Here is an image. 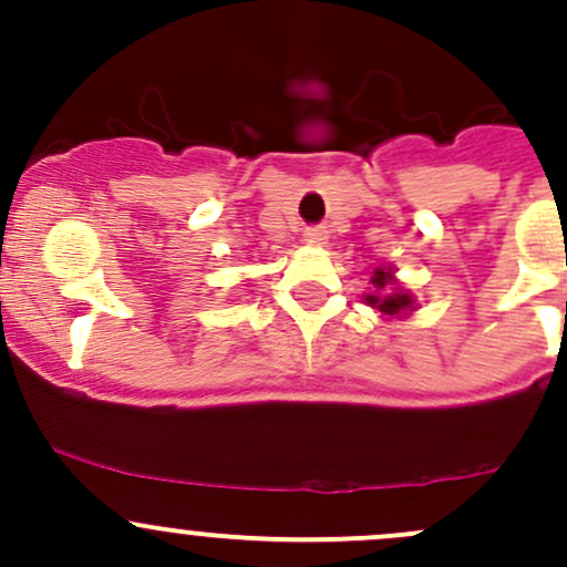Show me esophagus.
<instances>
[{"label": "esophagus", "mask_w": 567, "mask_h": 567, "mask_svg": "<svg viewBox=\"0 0 567 567\" xmlns=\"http://www.w3.org/2000/svg\"><path fill=\"white\" fill-rule=\"evenodd\" d=\"M326 241V230L320 227H307L305 230V244H312V247H320Z\"/></svg>", "instance_id": "34e87169"}]
</instances>
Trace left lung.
I'll use <instances>...</instances> for the list:
<instances>
[{
    "label": "left lung",
    "mask_w": 567,
    "mask_h": 567,
    "mask_svg": "<svg viewBox=\"0 0 567 567\" xmlns=\"http://www.w3.org/2000/svg\"><path fill=\"white\" fill-rule=\"evenodd\" d=\"M373 290L364 293V305L379 310L384 318H405L416 310V299L411 290L400 288L392 266H375L370 274Z\"/></svg>",
    "instance_id": "1"
}]
</instances>
